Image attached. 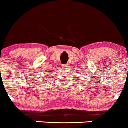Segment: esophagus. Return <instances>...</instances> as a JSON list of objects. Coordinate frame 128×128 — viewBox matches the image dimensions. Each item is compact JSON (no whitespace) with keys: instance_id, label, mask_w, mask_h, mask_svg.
<instances>
[{"instance_id":"obj_1","label":"esophagus","mask_w":128,"mask_h":128,"mask_svg":"<svg viewBox=\"0 0 128 128\" xmlns=\"http://www.w3.org/2000/svg\"><path fill=\"white\" fill-rule=\"evenodd\" d=\"M68 67V64H63L62 65V68H66V67Z\"/></svg>"}]
</instances>
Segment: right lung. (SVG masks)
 Returning <instances> with one entry per match:
<instances>
[{"label":"right lung","instance_id":"obj_1","mask_svg":"<svg viewBox=\"0 0 128 128\" xmlns=\"http://www.w3.org/2000/svg\"><path fill=\"white\" fill-rule=\"evenodd\" d=\"M48 74H50V73H48Z\"/></svg>","mask_w":128,"mask_h":128}]
</instances>
